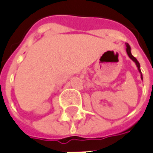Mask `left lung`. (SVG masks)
I'll list each match as a JSON object with an SVG mask.
<instances>
[{
    "label": "left lung",
    "instance_id": "obj_1",
    "mask_svg": "<svg viewBox=\"0 0 153 153\" xmlns=\"http://www.w3.org/2000/svg\"><path fill=\"white\" fill-rule=\"evenodd\" d=\"M126 53H127V54H128L129 58L131 59L133 62H135V63H136V65H137V67L138 68V70H139V72H140V74H141V78H142V72H141V68H140V63H139V62L137 61V59H136L135 57H133L132 54H131V47H130V45H129L128 43H126Z\"/></svg>",
    "mask_w": 153,
    "mask_h": 153
}]
</instances>
